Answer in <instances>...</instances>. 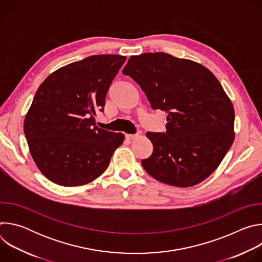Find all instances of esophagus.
Returning a JSON list of instances; mask_svg holds the SVG:
<instances>
[{
  "instance_id": "34e87169",
  "label": "esophagus",
  "mask_w": 262,
  "mask_h": 262,
  "mask_svg": "<svg viewBox=\"0 0 262 262\" xmlns=\"http://www.w3.org/2000/svg\"><path fill=\"white\" fill-rule=\"evenodd\" d=\"M125 137H126L127 140H135V139H137L139 137V135H126Z\"/></svg>"
}]
</instances>
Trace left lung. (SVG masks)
<instances>
[{"mask_svg":"<svg viewBox=\"0 0 262 262\" xmlns=\"http://www.w3.org/2000/svg\"><path fill=\"white\" fill-rule=\"evenodd\" d=\"M122 72L140 85L154 110L168 114L166 133L146 134L154 152L142 160L145 171L178 188L206 179L235 137L233 104L213 73L161 52L132 56Z\"/></svg>","mask_w":262,"mask_h":262,"instance_id":"1","label":"left lung"}]
</instances>
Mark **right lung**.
I'll use <instances>...</instances> for the list:
<instances>
[{"instance_id":"right-lung-1","label":"right lung","mask_w":262,"mask_h":262,"mask_svg":"<svg viewBox=\"0 0 262 262\" xmlns=\"http://www.w3.org/2000/svg\"><path fill=\"white\" fill-rule=\"evenodd\" d=\"M125 60L90 56L57 69L37 89L24 132L32 159L52 182L78 186L95 180L123 143L122 133L99 128L95 116Z\"/></svg>"}]
</instances>
